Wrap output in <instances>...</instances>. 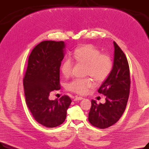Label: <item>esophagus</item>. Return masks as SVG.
<instances>
[{
  "label": "esophagus",
  "mask_w": 149,
  "mask_h": 149,
  "mask_svg": "<svg viewBox=\"0 0 149 149\" xmlns=\"http://www.w3.org/2000/svg\"><path fill=\"white\" fill-rule=\"evenodd\" d=\"M84 98H83V97H76L75 98H74V101H79V100H83Z\"/></svg>",
  "instance_id": "1"
}]
</instances>
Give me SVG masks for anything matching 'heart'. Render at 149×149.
I'll use <instances>...</instances> for the list:
<instances>
[{
  "mask_svg": "<svg viewBox=\"0 0 149 149\" xmlns=\"http://www.w3.org/2000/svg\"><path fill=\"white\" fill-rule=\"evenodd\" d=\"M73 59L77 63L86 65L85 75H90L97 83L103 82L111 74L113 69V61L110 56L101 54L100 49L92 45H85L77 48L73 54ZM72 63L66 59L62 63L61 71L68 77L72 73ZM93 83L88 78L76 79L68 84L69 91L79 94L86 93Z\"/></svg>",
  "mask_w": 149,
  "mask_h": 149,
  "instance_id": "b5f03b06",
  "label": "heart"
}]
</instances>
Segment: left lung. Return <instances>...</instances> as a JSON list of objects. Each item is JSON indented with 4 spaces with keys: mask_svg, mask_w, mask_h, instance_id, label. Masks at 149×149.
Listing matches in <instances>:
<instances>
[{
    "mask_svg": "<svg viewBox=\"0 0 149 149\" xmlns=\"http://www.w3.org/2000/svg\"><path fill=\"white\" fill-rule=\"evenodd\" d=\"M114 60L111 74L98 92L106 96L104 104L91 100L89 121L96 127L106 129L118 121L126 109L129 98L130 78L126 55L115 42Z\"/></svg>",
    "mask_w": 149,
    "mask_h": 149,
    "instance_id": "8db88e82",
    "label": "left lung"
}]
</instances>
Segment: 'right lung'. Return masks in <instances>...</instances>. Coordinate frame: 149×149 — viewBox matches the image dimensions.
Returning <instances> with one entry per match:
<instances>
[{"instance_id": "obj_1", "label": "right lung", "mask_w": 149, "mask_h": 149, "mask_svg": "<svg viewBox=\"0 0 149 149\" xmlns=\"http://www.w3.org/2000/svg\"><path fill=\"white\" fill-rule=\"evenodd\" d=\"M65 47L63 41H43L37 45L29 55L23 80L28 109L37 122L48 128L65 121L72 101L66 95L49 100L51 91L60 89V68Z\"/></svg>"}]
</instances>
